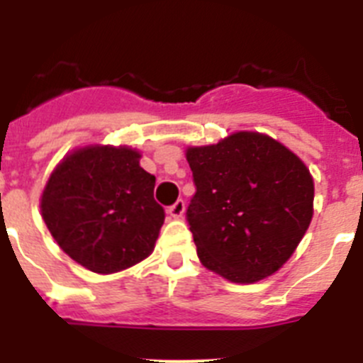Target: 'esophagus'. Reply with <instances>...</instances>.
Segmentation results:
<instances>
[{"instance_id":"1","label":"esophagus","mask_w":363,"mask_h":363,"mask_svg":"<svg viewBox=\"0 0 363 363\" xmlns=\"http://www.w3.org/2000/svg\"><path fill=\"white\" fill-rule=\"evenodd\" d=\"M184 213H185V201L184 200L174 201V203H172L171 207L167 209V214L172 218H182L184 216Z\"/></svg>"}]
</instances>
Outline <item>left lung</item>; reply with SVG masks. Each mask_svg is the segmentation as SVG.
<instances>
[{"label":"left lung","mask_w":363,"mask_h":363,"mask_svg":"<svg viewBox=\"0 0 363 363\" xmlns=\"http://www.w3.org/2000/svg\"><path fill=\"white\" fill-rule=\"evenodd\" d=\"M187 162L196 192L185 214L201 264L236 284L277 272L313 218L314 185L301 160L265 134L236 133L191 147Z\"/></svg>","instance_id":"obj_1"}]
</instances>
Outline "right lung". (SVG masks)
Segmentation results:
<instances>
[{
  "label": "right lung",
  "instance_id": "right-lung-1",
  "mask_svg": "<svg viewBox=\"0 0 363 363\" xmlns=\"http://www.w3.org/2000/svg\"><path fill=\"white\" fill-rule=\"evenodd\" d=\"M154 184L136 150L86 147L56 167L41 196V214L70 258L108 274L152 252L165 220Z\"/></svg>",
  "mask_w": 363,
  "mask_h": 363
}]
</instances>
